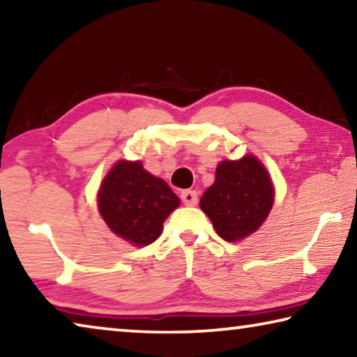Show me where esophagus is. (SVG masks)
Here are the masks:
<instances>
[{"instance_id":"34e87169","label":"esophagus","mask_w":357,"mask_h":357,"mask_svg":"<svg viewBox=\"0 0 357 357\" xmlns=\"http://www.w3.org/2000/svg\"><path fill=\"white\" fill-rule=\"evenodd\" d=\"M181 199H183L184 205L195 206L199 203V194L195 190H183L181 192Z\"/></svg>"}]
</instances>
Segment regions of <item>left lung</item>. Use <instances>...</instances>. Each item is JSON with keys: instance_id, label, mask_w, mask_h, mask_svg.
I'll use <instances>...</instances> for the list:
<instances>
[{"instance_id": "8db88e82", "label": "left lung", "mask_w": 357, "mask_h": 357, "mask_svg": "<svg viewBox=\"0 0 357 357\" xmlns=\"http://www.w3.org/2000/svg\"><path fill=\"white\" fill-rule=\"evenodd\" d=\"M275 190L267 169L254 155L224 160L216 168V181L200 200L218 235L238 241L256 231L267 219Z\"/></svg>"}]
</instances>
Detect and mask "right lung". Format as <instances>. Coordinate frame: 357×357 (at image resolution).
Here are the masks:
<instances>
[{
  "mask_svg": "<svg viewBox=\"0 0 357 357\" xmlns=\"http://www.w3.org/2000/svg\"><path fill=\"white\" fill-rule=\"evenodd\" d=\"M179 203L165 181L146 172L141 162L119 160L98 192L101 218L117 236L133 246L154 243Z\"/></svg>",
  "mask_w": 357,
  "mask_h": 357,
  "instance_id": "obj_1",
  "label": "right lung"
}]
</instances>
